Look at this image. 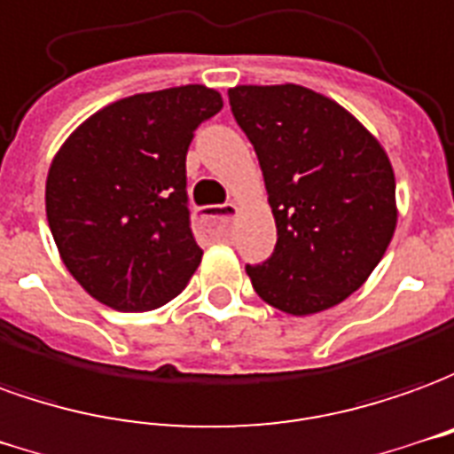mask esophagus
Masks as SVG:
<instances>
[{
  "label": "esophagus",
  "instance_id": "obj_1",
  "mask_svg": "<svg viewBox=\"0 0 454 454\" xmlns=\"http://www.w3.org/2000/svg\"><path fill=\"white\" fill-rule=\"evenodd\" d=\"M237 215V205L227 202V205H215V207H207V210L200 215V222L210 230V232H224L227 224L234 220Z\"/></svg>",
  "mask_w": 454,
  "mask_h": 454
}]
</instances>
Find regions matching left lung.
Segmentation results:
<instances>
[{"mask_svg": "<svg viewBox=\"0 0 454 454\" xmlns=\"http://www.w3.org/2000/svg\"><path fill=\"white\" fill-rule=\"evenodd\" d=\"M252 141L276 220V247L247 263L262 301L291 315L342 303L396 230V181L379 141L333 99L301 85L227 92Z\"/></svg>", "mask_w": 454, "mask_h": 454, "instance_id": "1", "label": "left lung"}]
</instances>
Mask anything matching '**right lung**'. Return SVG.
Wrapping results in <instances>:
<instances>
[{
  "instance_id": "right-lung-1",
  "label": "right lung",
  "mask_w": 454,
  "mask_h": 454,
  "mask_svg": "<svg viewBox=\"0 0 454 454\" xmlns=\"http://www.w3.org/2000/svg\"><path fill=\"white\" fill-rule=\"evenodd\" d=\"M222 109L205 85L119 99L51 163L46 215L67 271L99 303L144 313L181 294L202 252L191 230L185 156Z\"/></svg>"
}]
</instances>
